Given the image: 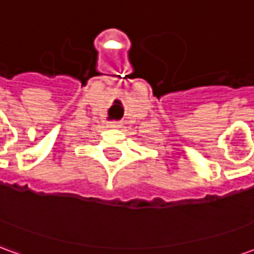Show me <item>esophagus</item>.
Returning <instances> with one entry per match:
<instances>
[{
	"mask_svg": "<svg viewBox=\"0 0 254 254\" xmlns=\"http://www.w3.org/2000/svg\"><path fill=\"white\" fill-rule=\"evenodd\" d=\"M121 127V122H110L109 127Z\"/></svg>",
	"mask_w": 254,
	"mask_h": 254,
	"instance_id": "34e87169",
	"label": "esophagus"
}]
</instances>
